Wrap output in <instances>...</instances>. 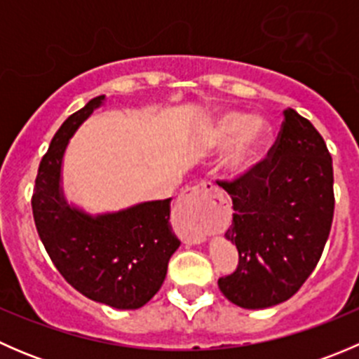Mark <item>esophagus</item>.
<instances>
[{"mask_svg":"<svg viewBox=\"0 0 359 359\" xmlns=\"http://www.w3.org/2000/svg\"><path fill=\"white\" fill-rule=\"evenodd\" d=\"M220 196V193L217 191V187L212 182H200L196 186L189 187L186 193L180 196L179 200V208L186 210L189 213L191 220H194L196 224V229L194 233H191L187 236V241L191 243H201L205 241V229H203V220L206 217V208H208L210 201L213 198Z\"/></svg>","mask_w":359,"mask_h":359,"instance_id":"1","label":"esophagus"}]
</instances>
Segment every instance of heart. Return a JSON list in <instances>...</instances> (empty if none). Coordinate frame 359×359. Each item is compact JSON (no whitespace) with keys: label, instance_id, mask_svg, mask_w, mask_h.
Returning a JSON list of instances; mask_svg holds the SVG:
<instances>
[{"label":"heart","instance_id":"b5f03b06","mask_svg":"<svg viewBox=\"0 0 359 359\" xmlns=\"http://www.w3.org/2000/svg\"><path fill=\"white\" fill-rule=\"evenodd\" d=\"M273 139V126L266 118H253L248 112L226 111L210 126L206 146L222 151L229 147L222 159V168L231 177L248 175L266 154Z\"/></svg>","mask_w":359,"mask_h":359}]
</instances>
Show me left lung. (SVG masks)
I'll return each instance as SVG.
<instances>
[{"label": "left lung", "mask_w": 359, "mask_h": 359, "mask_svg": "<svg viewBox=\"0 0 359 359\" xmlns=\"http://www.w3.org/2000/svg\"><path fill=\"white\" fill-rule=\"evenodd\" d=\"M248 175L219 182L233 200L234 273L220 292L243 309H266L299 292L316 267L334 220V168L323 137L297 111Z\"/></svg>", "instance_id": "8db88e82"}]
</instances>
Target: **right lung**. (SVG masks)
I'll return each instance as SVG.
<instances>
[{"label": "right lung", "instance_id": "right-lung-1", "mask_svg": "<svg viewBox=\"0 0 359 359\" xmlns=\"http://www.w3.org/2000/svg\"><path fill=\"white\" fill-rule=\"evenodd\" d=\"M106 100L99 95L62 123L43 156L32 194L36 229L71 287L114 309H139L161 288L180 241L170 226V201H146L90 215L64 196L62 159L69 139Z\"/></svg>", "mask_w": 359, "mask_h": 359}]
</instances>
